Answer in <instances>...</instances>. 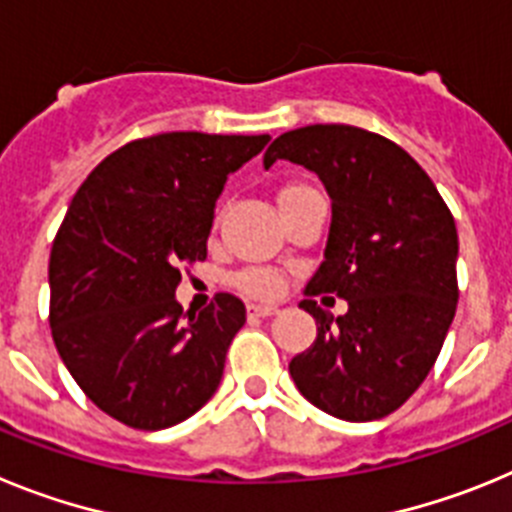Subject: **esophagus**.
<instances>
[{
	"instance_id": "34e87169",
	"label": "esophagus",
	"mask_w": 512,
	"mask_h": 512,
	"mask_svg": "<svg viewBox=\"0 0 512 512\" xmlns=\"http://www.w3.org/2000/svg\"><path fill=\"white\" fill-rule=\"evenodd\" d=\"M274 312H277L274 305H248V315H253V318H269Z\"/></svg>"
}]
</instances>
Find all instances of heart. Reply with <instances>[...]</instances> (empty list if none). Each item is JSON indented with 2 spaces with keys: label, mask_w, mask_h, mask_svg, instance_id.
<instances>
[{
  "label": "heart",
  "mask_w": 512,
  "mask_h": 512,
  "mask_svg": "<svg viewBox=\"0 0 512 512\" xmlns=\"http://www.w3.org/2000/svg\"><path fill=\"white\" fill-rule=\"evenodd\" d=\"M307 189L310 187H305V184H289V187H284L282 194H279V202L287 200V197H292V194L307 192ZM238 284H241L246 292H251V295H259V297L277 295L279 289H282V279H279L277 274H271V271H246V274H241Z\"/></svg>",
  "instance_id": "obj_1"
}]
</instances>
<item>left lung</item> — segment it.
Masks as SVG:
<instances>
[{
    "label": "left lung",
    "mask_w": 512,
    "mask_h": 512,
    "mask_svg": "<svg viewBox=\"0 0 512 512\" xmlns=\"http://www.w3.org/2000/svg\"><path fill=\"white\" fill-rule=\"evenodd\" d=\"M315 171L330 197L325 259L300 307L318 338L289 361L302 397L333 418L366 423L395 413L441 354L459 300L454 215L397 143L354 125H307L264 153ZM338 294V319L317 307Z\"/></svg>",
    "instance_id": "left-lung-1"
}]
</instances>
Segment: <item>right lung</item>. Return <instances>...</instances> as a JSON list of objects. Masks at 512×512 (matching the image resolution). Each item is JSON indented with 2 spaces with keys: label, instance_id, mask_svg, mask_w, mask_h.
Segmentation results:
<instances>
[{
  "label": "right lung",
  "instance_id": "add662e5",
  "mask_svg": "<svg viewBox=\"0 0 512 512\" xmlns=\"http://www.w3.org/2000/svg\"><path fill=\"white\" fill-rule=\"evenodd\" d=\"M269 135L161 133L117 148L71 200L51 248V333L84 395L120 423L161 431L215 395L246 305L220 292L184 315V266L207 259L228 174Z\"/></svg>",
  "mask_w": 512,
  "mask_h": 512
}]
</instances>
